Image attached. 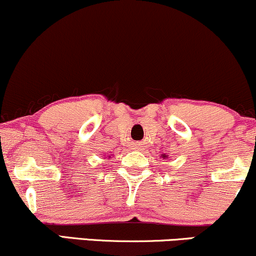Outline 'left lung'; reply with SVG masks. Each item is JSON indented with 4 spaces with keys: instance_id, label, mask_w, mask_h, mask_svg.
<instances>
[{
    "instance_id": "8db88e82",
    "label": "left lung",
    "mask_w": 256,
    "mask_h": 256,
    "mask_svg": "<svg viewBox=\"0 0 256 256\" xmlns=\"http://www.w3.org/2000/svg\"><path fill=\"white\" fill-rule=\"evenodd\" d=\"M163 157H165V156H163Z\"/></svg>"
}]
</instances>
